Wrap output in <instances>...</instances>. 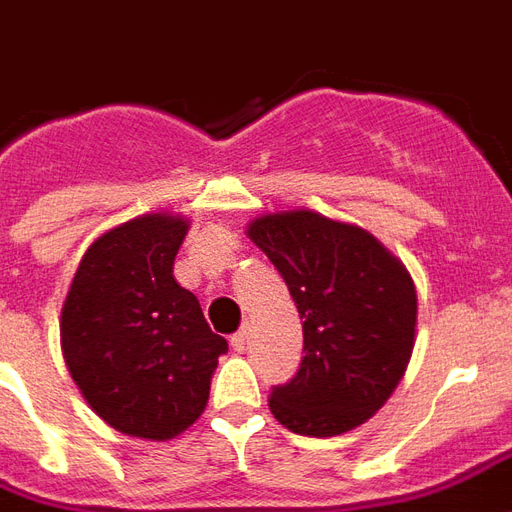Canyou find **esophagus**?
Returning <instances> with one entry per match:
<instances>
[{"mask_svg": "<svg viewBox=\"0 0 512 512\" xmlns=\"http://www.w3.org/2000/svg\"><path fill=\"white\" fill-rule=\"evenodd\" d=\"M232 348L237 353H242L245 348H248V332H245V329H240L237 334H232Z\"/></svg>", "mask_w": 512, "mask_h": 512, "instance_id": "1", "label": "esophagus"}]
</instances>
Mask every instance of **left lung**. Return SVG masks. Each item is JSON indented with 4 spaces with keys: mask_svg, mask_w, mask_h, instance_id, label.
Listing matches in <instances>:
<instances>
[{
    "mask_svg": "<svg viewBox=\"0 0 512 512\" xmlns=\"http://www.w3.org/2000/svg\"><path fill=\"white\" fill-rule=\"evenodd\" d=\"M251 237L286 280L305 356L270 394L272 416L307 437L370 421L394 394L416 345L418 297L405 264L367 229L313 210L264 213Z\"/></svg>",
    "mask_w": 512,
    "mask_h": 512,
    "instance_id": "1",
    "label": "left lung"
}]
</instances>
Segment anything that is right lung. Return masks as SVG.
<instances>
[{"label": "right lung", "instance_id": "obj_1", "mask_svg": "<svg viewBox=\"0 0 512 512\" xmlns=\"http://www.w3.org/2000/svg\"><path fill=\"white\" fill-rule=\"evenodd\" d=\"M188 218L145 213L99 234L61 307V353L115 432L164 443L194 424L226 340L172 275Z\"/></svg>", "mask_w": 512, "mask_h": 512}]
</instances>
